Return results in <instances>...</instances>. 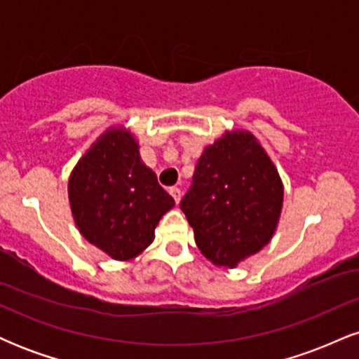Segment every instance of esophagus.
I'll return each instance as SVG.
<instances>
[{"label":"esophagus","instance_id":"34e87169","mask_svg":"<svg viewBox=\"0 0 359 359\" xmlns=\"http://www.w3.org/2000/svg\"><path fill=\"white\" fill-rule=\"evenodd\" d=\"M168 192H170V196L174 197L175 203L179 204L180 203V197H182V192H180V189L179 187H170V191H168Z\"/></svg>","mask_w":359,"mask_h":359}]
</instances>
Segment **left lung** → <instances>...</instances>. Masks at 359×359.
Wrapping results in <instances>:
<instances>
[{
    "label": "left lung",
    "instance_id": "obj_1",
    "mask_svg": "<svg viewBox=\"0 0 359 359\" xmlns=\"http://www.w3.org/2000/svg\"><path fill=\"white\" fill-rule=\"evenodd\" d=\"M282 203V180L258 140L226 131L201 155L180 209L201 253L234 269L271 240Z\"/></svg>",
    "mask_w": 359,
    "mask_h": 359
}]
</instances>
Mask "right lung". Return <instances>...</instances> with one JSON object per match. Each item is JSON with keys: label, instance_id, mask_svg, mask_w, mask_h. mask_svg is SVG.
Returning <instances> with one entry per match:
<instances>
[{"label": "right lung", "instance_id": "obj_1", "mask_svg": "<svg viewBox=\"0 0 359 359\" xmlns=\"http://www.w3.org/2000/svg\"><path fill=\"white\" fill-rule=\"evenodd\" d=\"M69 201L82 236L121 262L154 241L160 217L175 204L123 128H109L77 162Z\"/></svg>", "mask_w": 359, "mask_h": 359}]
</instances>
